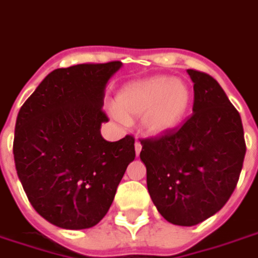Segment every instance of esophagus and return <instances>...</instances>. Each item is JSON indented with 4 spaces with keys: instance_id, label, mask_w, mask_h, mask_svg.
<instances>
[{
    "instance_id": "34e87169",
    "label": "esophagus",
    "mask_w": 258,
    "mask_h": 258,
    "mask_svg": "<svg viewBox=\"0 0 258 258\" xmlns=\"http://www.w3.org/2000/svg\"><path fill=\"white\" fill-rule=\"evenodd\" d=\"M141 150H142V144L139 141H135V153H137V156H139Z\"/></svg>"
}]
</instances>
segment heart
Instances as JSON below:
<instances>
[{
  "label": "heart",
  "instance_id": "heart-1",
  "mask_svg": "<svg viewBox=\"0 0 258 258\" xmlns=\"http://www.w3.org/2000/svg\"><path fill=\"white\" fill-rule=\"evenodd\" d=\"M188 86L180 79L154 76L133 82L120 89L116 108L121 116H142V125L150 135H163L180 123L190 105Z\"/></svg>",
  "mask_w": 258,
  "mask_h": 258
}]
</instances>
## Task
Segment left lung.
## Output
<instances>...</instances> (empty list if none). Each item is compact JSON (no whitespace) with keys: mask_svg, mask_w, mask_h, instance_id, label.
Masks as SVG:
<instances>
[{"mask_svg":"<svg viewBox=\"0 0 258 258\" xmlns=\"http://www.w3.org/2000/svg\"><path fill=\"white\" fill-rule=\"evenodd\" d=\"M192 114L179 128L141 139L148 190L161 216L196 226L226 205L239 180L246 142L239 112L211 75L187 70Z\"/></svg>","mask_w":258,"mask_h":258,"instance_id":"left-lung-1","label":"left lung"}]
</instances>
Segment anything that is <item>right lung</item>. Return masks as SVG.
<instances>
[{"mask_svg": "<svg viewBox=\"0 0 258 258\" xmlns=\"http://www.w3.org/2000/svg\"><path fill=\"white\" fill-rule=\"evenodd\" d=\"M120 61L58 68L19 110L13 139L17 176L34 209L67 230L95 226L108 213L135 138L108 142L100 133L105 86Z\"/></svg>", "mask_w": 258, "mask_h": 258, "instance_id": "obj_1", "label": "right lung"}]
</instances>
